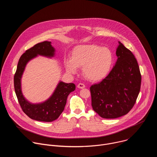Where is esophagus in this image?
<instances>
[{
    "instance_id": "esophagus-1",
    "label": "esophagus",
    "mask_w": 157,
    "mask_h": 157,
    "mask_svg": "<svg viewBox=\"0 0 157 157\" xmlns=\"http://www.w3.org/2000/svg\"><path fill=\"white\" fill-rule=\"evenodd\" d=\"M77 87L79 89H82V88H84L85 87V85L83 84V83H79L77 86Z\"/></svg>"
}]
</instances>
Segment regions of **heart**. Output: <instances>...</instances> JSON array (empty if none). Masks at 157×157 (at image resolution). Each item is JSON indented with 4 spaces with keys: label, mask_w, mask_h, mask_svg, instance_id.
Masks as SVG:
<instances>
[{
    "label": "heart",
    "mask_w": 157,
    "mask_h": 157,
    "mask_svg": "<svg viewBox=\"0 0 157 157\" xmlns=\"http://www.w3.org/2000/svg\"><path fill=\"white\" fill-rule=\"evenodd\" d=\"M114 61L112 52L106 47L94 44H80L75 47L71 58L64 61L65 68L70 74H76L82 67V73L91 81L104 78L109 72Z\"/></svg>",
    "instance_id": "b5f03b06"
}]
</instances>
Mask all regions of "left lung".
<instances>
[{
  "label": "left lung",
  "mask_w": 157,
  "mask_h": 157,
  "mask_svg": "<svg viewBox=\"0 0 157 157\" xmlns=\"http://www.w3.org/2000/svg\"><path fill=\"white\" fill-rule=\"evenodd\" d=\"M118 58L109 75L90 87L93 110L104 119H116L127 114L139 96L142 76L136 58L119 41Z\"/></svg>",
  "instance_id": "1"
}]
</instances>
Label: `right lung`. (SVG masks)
Returning <instances> with one entry per match:
<instances>
[{
  "label": "right lung",
  "instance_id": "1",
  "mask_svg": "<svg viewBox=\"0 0 157 157\" xmlns=\"http://www.w3.org/2000/svg\"><path fill=\"white\" fill-rule=\"evenodd\" d=\"M55 48L50 41L37 43L26 50L18 61L14 75V89L19 104L24 113L30 119L41 121L52 122L57 119L64 110L68 95L75 90L73 83L59 82L53 95L47 101L41 104H33L28 102L21 91V78L27 63L38 55L52 57L54 56Z\"/></svg>",
  "mask_w": 157,
  "mask_h": 157
}]
</instances>
